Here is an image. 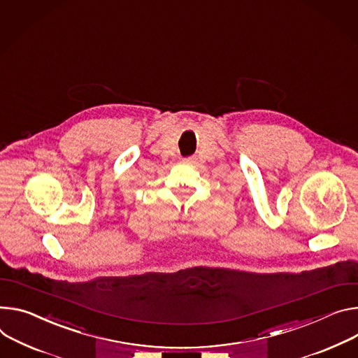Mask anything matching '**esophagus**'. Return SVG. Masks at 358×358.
Masks as SVG:
<instances>
[{"instance_id": "1", "label": "esophagus", "mask_w": 358, "mask_h": 358, "mask_svg": "<svg viewBox=\"0 0 358 358\" xmlns=\"http://www.w3.org/2000/svg\"><path fill=\"white\" fill-rule=\"evenodd\" d=\"M184 162H187V164H196L197 158H196V157H188V158L184 159Z\"/></svg>"}]
</instances>
